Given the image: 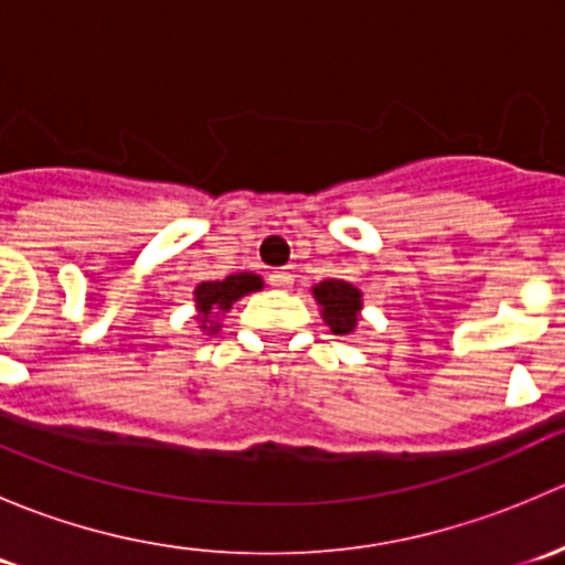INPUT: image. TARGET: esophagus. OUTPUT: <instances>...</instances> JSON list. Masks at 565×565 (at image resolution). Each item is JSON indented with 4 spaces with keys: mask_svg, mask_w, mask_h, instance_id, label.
Wrapping results in <instances>:
<instances>
[{
    "mask_svg": "<svg viewBox=\"0 0 565 565\" xmlns=\"http://www.w3.org/2000/svg\"><path fill=\"white\" fill-rule=\"evenodd\" d=\"M292 281H295V278H292V273H289V270H273L270 273V284H273V287L289 289V287H292Z\"/></svg>",
    "mask_w": 565,
    "mask_h": 565,
    "instance_id": "34e87169",
    "label": "esophagus"
}]
</instances>
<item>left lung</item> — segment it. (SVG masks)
Wrapping results in <instances>:
<instances>
[{"mask_svg":"<svg viewBox=\"0 0 565 565\" xmlns=\"http://www.w3.org/2000/svg\"><path fill=\"white\" fill-rule=\"evenodd\" d=\"M311 292H315L317 303L322 306V319L335 335L355 333L363 309L361 289L341 281V278H324L317 287H311Z\"/></svg>","mask_w":565,"mask_h":565,"instance_id":"8db88e82","label":"left lung"}]
</instances>
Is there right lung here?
I'll use <instances>...</instances> for the list:
<instances>
[{"mask_svg":"<svg viewBox=\"0 0 565 565\" xmlns=\"http://www.w3.org/2000/svg\"><path fill=\"white\" fill-rule=\"evenodd\" d=\"M262 278L256 273H235V276H226L224 281H202L193 292L199 309V328L202 330H218L221 322L215 317L224 315L232 309L235 300H241L243 295L259 292Z\"/></svg>","mask_w":565,"mask_h":565,"instance_id":"1","label":"right lung"}]
</instances>
